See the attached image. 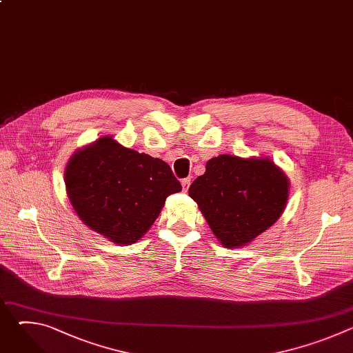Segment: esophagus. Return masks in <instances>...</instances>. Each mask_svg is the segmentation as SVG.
Returning a JSON list of instances; mask_svg holds the SVG:
<instances>
[{
  "mask_svg": "<svg viewBox=\"0 0 353 353\" xmlns=\"http://www.w3.org/2000/svg\"><path fill=\"white\" fill-rule=\"evenodd\" d=\"M190 184H191V180H190V179H183V180H181V185H183V191H184V192L188 191Z\"/></svg>",
  "mask_w": 353,
  "mask_h": 353,
  "instance_id": "1",
  "label": "esophagus"
}]
</instances>
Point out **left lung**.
Here are the masks:
<instances>
[{
	"label": "left lung",
	"instance_id": "left-lung-1",
	"mask_svg": "<svg viewBox=\"0 0 353 353\" xmlns=\"http://www.w3.org/2000/svg\"><path fill=\"white\" fill-rule=\"evenodd\" d=\"M289 179L270 158L219 155L188 188L211 230L226 248L247 245L283 214Z\"/></svg>",
	"mask_w": 353,
	"mask_h": 353
}]
</instances>
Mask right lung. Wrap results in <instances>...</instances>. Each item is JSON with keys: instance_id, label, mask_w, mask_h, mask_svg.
Instances as JSON below:
<instances>
[{"instance_id": "1", "label": "right lung", "mask_w": 353, "mask_h": 353, "mask_svg": "<svg viewBox=\"0 0 353 353\" xmlns=\"http://www.w3.org/2000/svg\"><path fill=\"white\" fill-rule=\"evenodd\" d=\"M78 218L114 244L137 243L154 225L170 194L181 191L170 166L112 135L77 149L64 172Z\"/></svg>"}]
</instances>
